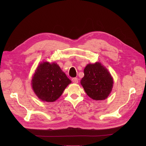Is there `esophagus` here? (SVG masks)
Segmentation results:
<instances>
[{
  "label": "esophagus",
  "mask_w": 146,
  "mask_h": 146,
  "mask_svg": "<svg viewBox=\"0 0 146 146\" xmlns=\"http://www.w3.org/2000/svg\"><path fill=\"white\" fill-rule=\"evenodd\" d=\"M72 81L74 83H77L78 82V78H76V77H74V78H72Z\"/></svg>",
  "instance_id": "34e87169"
}]
</instances>
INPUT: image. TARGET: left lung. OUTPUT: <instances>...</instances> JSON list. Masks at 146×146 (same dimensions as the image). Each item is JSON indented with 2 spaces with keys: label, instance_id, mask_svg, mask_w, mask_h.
<instances>
[{
  "label": "left lung",
  "instance_id": "1",
  "mask_svg": "<svg viewBox=\"0 0 146 146\" xmlns=\"http://www.w3.org/2000/svg\"><path fill=\"white\" fill-rule=\"evenodd\" d=\"M80 82L87 95L91 99L104 100L110 94L113 80L108 70L99 63L88 64Z\"/></svg>",
  "mask_w": 146,
  "mask_h": 146
}]
</instances>
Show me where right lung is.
<instances>
[{
  "instance_id": "right-lung-1",
  "label": "right lung",
  "mask_w": 146,
  "mask_h": 146,
  "mask_svg": "<svg viewBox=\"0 0 146 146\" xmlns=\"http://www.w3.org/2000/svg\"><path fill=\"white\" fill-rule=\"evenodd\" d=\"M32 82L33 90L38 98L50 102L60 98L71 80L58 65L44 62L38 66Z\"/></svg>"
}]
</instances>
